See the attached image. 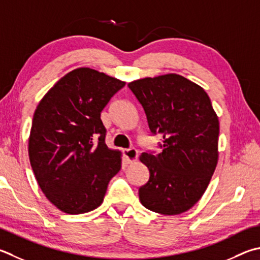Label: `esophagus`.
Masks as SVG:
<instances>
[{
	"label": "esophagus",
	"instance_id": "obj_1",
	"mask_svg": "<svg viewBox=\"0 0 260 260\" xmlns=\"http://www.w3.org/2000/svg\"><path fill=\"white\" fill-rule=\"evenodd\" d=\"M122 154H124V158L127 162H133L138 159V151H136L134 148L124 149L122 150Z\"/></svg>",
	"mask_w": 260,
	"mask_h": 260
}]
</instances>
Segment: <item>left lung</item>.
Here are the masks:
<instances>
[{"mask_svg": "<svg viewBox=\"0 0 260 260\" xmlns=\"http://www.w3.org/2000/svg\"><path fill=\"white\" fill-rule=\"evenodd\" d=\"M145 112L159 148L141 154L150 177L139 188L146 209L178 215L204 194L218 160L219 121L208 94L176 74L143 78L128 84Z\"/></svg>", "mask_w": 260, "mask_h": 260, "instance_id": "obj_1", "label": "left lung"}]
</instances>
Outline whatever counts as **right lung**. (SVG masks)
I'll return each mask as SVG.
<instances>
[{
    "label": "right lung",
    "mask_w": 260,
    "mask_h": 260,
    "mask_svg": "<svg viewBox=\"0 0 260 260\" xmlns=\"http://www.w3.org/2000/svg\"><path fill=\"white\" fill-rule=\"evenodd\" d=\"M125 82L89 68L66 75L37 106L28 153L46 198L66 214L102 204L110 179L120 171L119 151L106 145L101 111Z\"/></svg>",
    "instance_id": "1"
}]
</instances>
